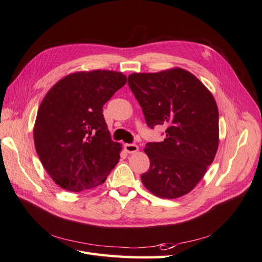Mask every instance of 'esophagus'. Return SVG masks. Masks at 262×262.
Segmentation results:
<instances>
[{"instance_id":"1","label":"esophagus","mask_w":262,"mask_h":262,"mask_svg":"<svg viewBox=\"0 0 262 262\" xmlns=\"http://www.w3.org/2000/svg\"><path fill=\"white\" fill-rule=\"evenodd\" d=\"M124 149L126 153L129 154H133V153H137L139 150V146L137 144H125L124 145Z\"/></svg>"}]
</instances>
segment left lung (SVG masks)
I'll use <instances>...</instances> for the list:
<instances>
[{"label":"left lung","mask_w":262,"mask_h":262,"mask_svg":"<svg viewBox=\"0 0 262 262\" xmlns=\"http://www.w3.org/2000/svg\"><path fill=\"white\" fill-rule=\"evenodd\" d=\"M128 83L148 126L165 125L163 142L147 143L144 187L163 199L189 193L213 163L220 142L219 109L212 93L189 71L132 73Z\"/></svg>","instance_id":"obj_1"}]
</instances>
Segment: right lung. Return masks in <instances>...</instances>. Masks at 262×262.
<instances>
[{"label":"right lung","mask_w":262,"mask_h":262,"mask_svg":"<svg viewBox=\"0 0 262 262\" xmlns=\"http://www.w3.org/2000/svg\"><path fill=\"white\" fill-rule=\"evenodd\" d=\"M126 83L121 72L80 71L55 83L39 106L34 125L36 152L52 180L80 192L104 184L120 158L102 107Z\"/></svg>","instance_id":"right-lung-1"}]
</instances>
